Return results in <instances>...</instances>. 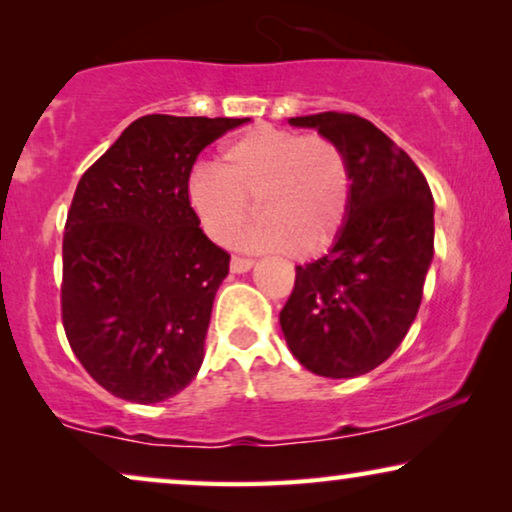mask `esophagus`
Returning a JSON list of instances; mask_svg holds the SVG:
<instances>
[{
  "label": "esophagus",
  "mask_w": 512,
  "mask_h": 512,
  "mask_svg": "<svg viewBox=\"0 0 512 512\" xmlns=\"http://www.w3.org/2000/svg\"><path fill=\"white\" fill-rule=\"evenodd\" d=\"M251 265H254V258H247V256H233V258H230V270H233V272H247Z\"/></svg>",
  "instance_id": "34e87169"
}]
</instances>
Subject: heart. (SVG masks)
I'll return each instance as SVG.
<instances>
[{
	"instance_id": "b5f03b06",
	"label": "heart",
	"mask_w": 512,
	"mask_h": 512,
	"mask_svg": "<svg viewBox=\"0 0 512 512\" xmlns=\"http://www.w3.org/2000/svg\"><path fill=\"white\" fill-rule=\"evenodd\" d=\"M188 198L214 242L233 244L258 200L263 219L249 230V247L300 244L305 254H314L345 226L352 170L335 139L261 123L230 139L221 165L195 167Z\"/></svg>"
}]
</instances>
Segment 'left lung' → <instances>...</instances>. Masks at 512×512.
I'll list each match as a JSON object with an SVG mask.
<instances>
[{
  "label": "left lung",
  "instance_id": "left-lung-1",
  "mask_svg": "<svg viewBox=\"0 0 512 512\" xmlns=\"http://www.w3.org/2000/svg\"><path fill=\"white\" fill-rule=\"evenodd\" d=\"M345 151L352 205L333 249L296 268L279 312L286 345L321 377H356L389 359L410 331L433 258V195L424 174L356 114L291 118Z\"/></svg>",
  "mask_w": 512,
  "mask_h": 512
}]
</instances>
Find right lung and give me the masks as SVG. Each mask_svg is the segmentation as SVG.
<instances>
[{"label": "right lung", "instance_id": "right-lung-1", "mask_svg": "<svg viewBox=\"0 0 512 512\" xmlns=\"http://www.w3.org/2000/svg\"><path fill=\"white\" fill-rule=\"evenodd\" d=\"M249 118H137L83 172L62 237V326L93 380L158 403L198 375L230 254L188 198L200 151Z\"/></svg>", "mask_w": 512, "mask_h": 512}]
</instances>
